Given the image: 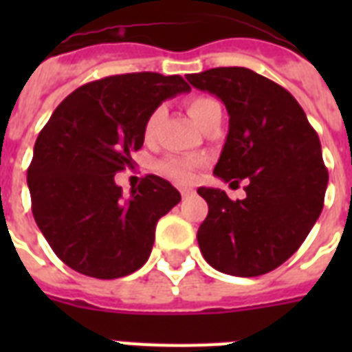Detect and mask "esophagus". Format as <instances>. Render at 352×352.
Masks as SVG:
<instances>
[{
	"label": "esophagus",
	"instance_id": "34e87169",
	"mask_svg": "<svg viewBox=\"0 0 352 352\" xmlns=\"http://www.w3.org/2000/svg\"><path fill=\"white\" fill-rule=\"evenodd\" d=\"M179 192H181L182 197H188V195H192L193 193V188H181Z\"/></svg>",
	"mask_w": 352,
	"mask_h": 352
}]
</instances>
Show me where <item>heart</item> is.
<instances>
[{"mask_svg": "<svg viewBox=\"0 0 352 352\" xmlns=\"http://www.w3.org/2000/svg\"><path fill=\"white\" fill-rule=\"evenodd\" d=\"M221 109L219 102H215L214 98L210 96H193L188 100V113L193 120L197 122L199 127H203L206 124L212 113ZM164 115V109L162 107H157L151 115L148 117L146 124H144V135L148 138H151L157 131V126H159L160 118ZM199 166V160L195 159H184V157H166L157 164V170L162 173L164 177L171 179L175 182H190L193 179V173H195V168Z\"/></svg>", "mask_w": 352, "mask_h": 352, "instance_id": "obj_1", "label": "heart"}]
</instances>
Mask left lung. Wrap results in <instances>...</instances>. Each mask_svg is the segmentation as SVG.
Here are the masks:
<instances>
[{"instance_id":"obj_1","label":"left lung","mask_w":352,"mask_h":352,"mask_svg":"<svg viewBox=\"0 0 352 352\" xmlns=\"http://www.w3.org/2000/svg\"><path fill=\"white\" fill-rule=\"evenodd\" d=\"M186 78L217 96L230 117L214 175L246 181L241 201L219 188H199L208 203L199 248L219 272H270L300 248L322 214L329 173L320 138L294 96L250 69L217 67Z\"/></svg>"}]
</instances>
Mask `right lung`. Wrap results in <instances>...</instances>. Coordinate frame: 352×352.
<instances>
[{
	"label": "right lung",
	"instance_id": "add662e5",
	"mask_svg": "<svg viewBox=\"0 0 352 352\" xmlns=\"http://www.w3.org/2000/svg\"><path fill=\"white\" fill-rule=\"evenodd\" d=\"M188 91L179 74H117L82 85L54 109L36 138L27 184L36 225L67 267L115 279L148 261L157 221L181 193L146 175L122 197L115 175L142 148L149 115Z\"/></svg>",
	"mask_w": 352,
	"mask_h": 352
}]
</instances>
